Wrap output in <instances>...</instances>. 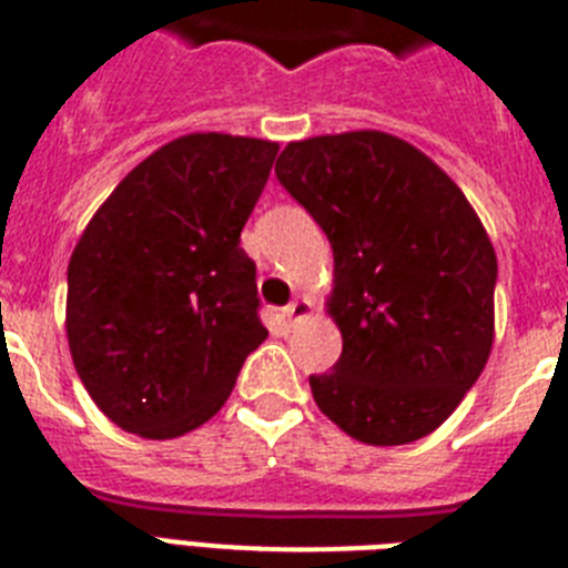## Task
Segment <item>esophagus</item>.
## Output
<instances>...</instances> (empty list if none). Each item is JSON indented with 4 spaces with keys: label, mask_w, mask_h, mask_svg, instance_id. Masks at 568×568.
<instances>
[{
    "label": "esophagus",
    "mask_w": 568,
    "mask_h": 568,
    "mask_svg": "<svg viewBox=\"0 0 568 568\" xmlns=\"http://www.w3.org/2000/svg\"><path fill=\"white\" fill-rule=\"evenodd\" d=\"M310 313H313V304H310L307 298H295L293 304H287V307H284V318H287V321L307 318Z\"/></svg>",
    "instance_id": "1"
}]
</instances>
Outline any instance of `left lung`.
Wrapping results in <instances>:
<instances>
[{
  "instance_id": "1",
  "label": "left lung",
  "mask_w": 568,
  "mask_h": 568,
  "mask_svg": "<svg viewBox=\"0 0 568 568\" xmlns=\"http://www.w3.org/2000/svg\"><path fill=\"white\" fill-rule=\"evenodd\" d=\"M281 187L329 239V315L344 338L313 398L349 438L413 444L435 433L484 373L498 258L458 184L378 130L290 142Z\"/></svg>"
}]
</instances>
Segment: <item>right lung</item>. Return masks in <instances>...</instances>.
<instances>
[{
  "label": "right lung",
  "mask_w": 568,
  "mask_h": 568,
  "mask_svg": "<svg viewBox=\"0 0 568 568\" xmlns=\"http://www.w3.org/2000/svg\"><path fill=\"white\" fill-rule=\"evenodd\" d=\"M278 144L190 133L148 155L97 210L68 264V344L124 433L179 438L213 418L267 329L241 250Z\"/></svg>",
  "instance_id": "right-lung-1"
}]
</instances>
